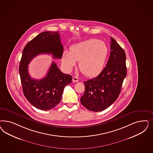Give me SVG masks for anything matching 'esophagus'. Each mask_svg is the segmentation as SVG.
Wrapping results in <instances>:
<instances>
[{"label": "esophagus", "instance_id": "34e87169", "mask_svg": "<svg viewBox=\"0 0 153 153\" xmlns=\"http://www.w3.org/2000/svg\"><path fill=\"white\" fill-rule=\"evenodd\" d=\"M79 81V78L77 77V76H73V82L75 83V82H77Z\"/></svg>", "mask_w": 153, "mask_h": 153}]
</instances>
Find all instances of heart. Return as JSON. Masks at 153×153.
<instances>
[{
	"label": "heart",
	"mask_w": 153,
	"mask_h": 153,
	"mask_svg": "<svg viewBox=\"0 0 153 153\" xmlns=\"http://www.w3.org/2000/svg\"><path fill=\"white\" fill-rule=\"evenodd\" d=\"M108 54V47L104 42L90 39L72 45L69 52L65 51L62 62L66 69L71 70L79 61L78 67L82 73L93 77L102 71Z\"/></svg>",
	"instance_id": "b5f03b06"
}]
</instances>
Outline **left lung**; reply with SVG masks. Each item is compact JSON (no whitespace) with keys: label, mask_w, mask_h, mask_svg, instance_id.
<instances>
[{"label":"left lung","mask_w":153,"mask_h":153,"mask_svg":"<svg viewBox=\"0 0 153 153\" xmlns=\"http://www.w3.org/2000/svg\"><path fill=\"white\" fill-rule=\"evenodd\" d=\"M110 54L106 66L98 76L84 81V94L80 102L89 110H105L117 100L127 75L123 49L111 37Z\"/></svg>","instance_id":"left-lung-1"}]
</instances>
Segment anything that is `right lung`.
Here are the masks:
<instances>
[{"label": "right lung", "instance_id": "1", "mask_svg": "<svg viewBox=\"0 0 153 153\" xmlns=\"http://www.w3.org/2000/svg\"><path fill=\"white\" fill-rule=\"evenodd\" d=\"M59 33L45 31L38 35L26 45L20 61L24 96L33 106L42 110H49L59 104L65 86L72 81L71 76L61 72L53 62L43 79L31 78L28 73V65L37 55L51 54L54 59H61L64 48Z\"/></svg>", "mask_w": 153, "mask_h": 153}]
</instances>
